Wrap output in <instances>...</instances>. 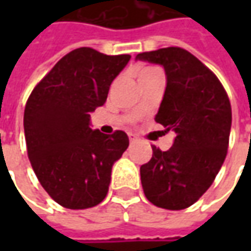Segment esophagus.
I'll return each mask as SVG.
<instances>
[{
	"mask_svg": "<svg viewBox=\"0 0 251 251\" xmlns=\"http://www.w3.org/2000/svg\"><path fill=\"white\" fill-rule=\"evenodd\" d=\"M128 140H130L131 144H134V142H137V137H135V135H132V134H130V135H128Z\"/></svg>",
	"mask_w": 251,
	"mask_h": 251,
	"instance_id": "34e87169",
	"label": "esophagus"
}]
</instances>
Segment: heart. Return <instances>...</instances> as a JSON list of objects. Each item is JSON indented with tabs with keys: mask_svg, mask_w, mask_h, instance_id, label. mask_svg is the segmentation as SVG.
Returning a JSON list of instances; mask_svg holds the SVG:
<instances>
[{
	"mask_svg": "<svg viewBox=\"0 0 251 251\" xmlns=\"http://www.w3.org/2000/svg\"><path fill=\"white\" fill-rule=\"evenodd\" d=\"M155 71H159V70H158V68H155V67H144V68H141L140 71H138V76L148 75V74L155 73Z\"/></svg>",
	"mask_w": 251,
	"mask_h": 251,
	"instance_id": "heart-1",
	"label": "heart"
}]
</instances>
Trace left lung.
Segmentation results:
<instances>
[{
	"mask_svg": "<svg viewBox=\"0 0 251 251\" xmlns=\"http://www.w3.org/2000/svg\"><path fill=\"white\" fill-rule=\"evenodd\" d=\"M135 60L163 67L166 89L155 121L176 132L170 150L152 145V158L140 169L142 188L153 205L184 209L209 188L226 158L230 101L215 74L184 49L140 53Z\"/></svg>",
	"mask_w": 251,
	"mask_h": 251,
	"instance_id": "1",
	"label": "left lung"
}]
</instances>
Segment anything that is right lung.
I'll list each match as a JSON object with an SVG mask.
<instances>
[{
  "label": "right lung",
  "mask_w": 251,
  "mask_h": 251,
  "mask_svg": "<svg viewBox=\"0 0 251 251\" xmlns=\"http://www.w3.org/2000/svg\"><path fill=\"white\" fill-rule=\"evenodd\" d=\"M130 54L106 55L81 47L64 55L36 85L24 114L27 156L40 184L70 209L100 204L111 168L128 148L124 131L92 130L91 113L103 106Z\"/></svg>",
  "instance_id": "add662e5"
}]
</instances>
